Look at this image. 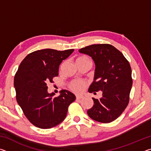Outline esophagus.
Segmentation results:
<instances>
[{
	"label": "esophagus",
	"instance_id": "esophagus-1",
	"mask_svg": "<svg viewBox=\"0 0 151 151\" xmlns=\"http://www.w3.org/2000/svg\"><path fill=\"white\" fill-rule=\"evenodd\" d=\"M83 96H79V95H77V96H76V99H83Z\"/></svg>",
	"mask_w": 151,
	"mask_h": 151
}]
</instances>
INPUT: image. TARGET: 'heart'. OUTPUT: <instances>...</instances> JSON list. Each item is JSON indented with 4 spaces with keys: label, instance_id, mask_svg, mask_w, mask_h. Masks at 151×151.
Returning <instances> with one entry per match:
<instances>
[{
    "label": "heart",
    "instance_id": "b5f03b06",
    "mask_svg": "<svg viewBox=\"0 0 151 151\" xmlns=\"http://www.w3.org/2000/svg\"><path fill=\"white\" fill-rule=\"evenodd\" d=\"M83 60H89L88 58L85 56H80L76 58V62H80ZM86 83L85 81L81 80H73L71 81L68 84V87L71 91L75 92L76 93H81L84 91L86 87Z\"/></svg>",
    "mask_w": 151,
    "mask_h": 151
}]
</instances>
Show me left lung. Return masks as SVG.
Instances as JSON below:
<instances>
[{"label":"left lung","instance_id":"left-lung-1","mask_svg":"<svg viewBox=\"0 0 151 151\" xmlns=\"http://www.w3.org/2000/svg\"><path fill=\"white\" fill-rule=\"evenodd\" d=\"M79 52L92 57L95 73L89 93L103 91L100 99L93 98L94 105L87 111L94 121L109 123L122 113L129 103L132 70L129 62L118 49L109 44L92 45Z\"/></svg>","mask_w":151,"mask_h":151}]
</instances>
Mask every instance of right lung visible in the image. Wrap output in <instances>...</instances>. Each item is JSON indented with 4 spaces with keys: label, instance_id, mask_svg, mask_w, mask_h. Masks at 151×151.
Listing matches in <instances>:
<instances>
[{
    "label": "right lung",
    "instance_id": "obj_1",
    "mask_svg": "<svg viewBox=\"0 0 151 151\" xmlns=\"http://www.w3.org/2000/svg\"><path fill=\"white\" fill-rule=\"evenodd\" d=\"M74 49L36 50L20 63L14 78L16 99L25 116L40 129H50L62 122L75 94L62 90L58 96L48 93L47 85L58 75V68Z\"/></svg>",
    "mask_w": 151,
    "mask_h": 151
}]
</instances>
